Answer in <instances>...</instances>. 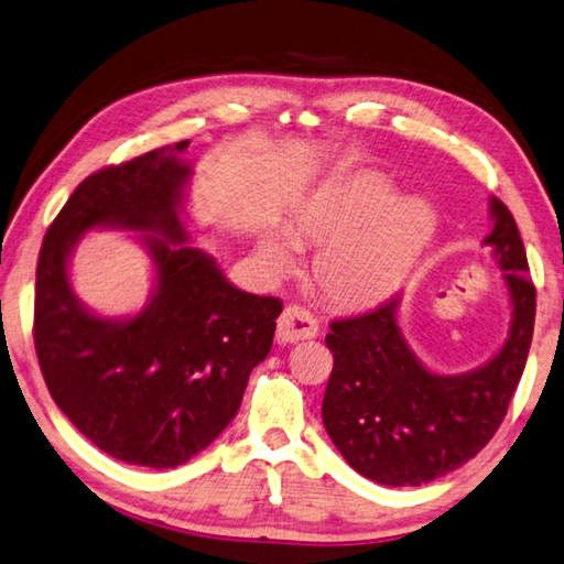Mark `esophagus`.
Returning a JSON list of instances; mask_svg holds the SVG:
<instances>
[{"instance_id":"1","label":"esophagus","mask_w":564,"mask_h":564,"mask_svg":"<svg viewBox=\"0 0 564 564\" xmlns=\"http://www.w3.org/2000/svg\"><path fill=\"white\" fill-rule=\"evenodd\" d=\"M318 334V321L314 318L311 311L303 306H289L283 308L279 318V328H275V338L281 344H296L306 341V338H314Z\"/></svg>"}]
</instances>
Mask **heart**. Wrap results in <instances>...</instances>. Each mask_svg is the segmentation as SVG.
Wrapping results in <instances>:
<instances>
[{"mask_svg":"<svg viewBox=\"0 0 564 564\" xmlns=\"http://www.w3.org/2000/svg\"><path fill=\"white\" fill-rule=\"evenodd\" d=\"M394 200L379 175H359L303 205L293 236L324 243L314 261L318 289L341 306H366L404 281L429 234V213L419 203ZM265 271L281 275L296 263V240L271 234L261 246Z\"/></svg>","mask_w":564,"mask_h":564,"instance_id":"heart-1","label":"heart"}]
</instances>
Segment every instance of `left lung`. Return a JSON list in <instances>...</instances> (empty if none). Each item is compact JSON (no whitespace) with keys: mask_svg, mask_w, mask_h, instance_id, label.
<instances>
[{"mask_svg":"<svg viewBox=\"0 0 564 564\" xmlns=\"http://www.w3.org/2000/svg\"><path fill=\"white\" fill-rule=\"evenodd\" d=\"M489 213L495 228L485 243L512 299V326L495 359L452 377L429 371L399 328V296L330 324L334 371L321 414L330 442L366 479L426 485L477 457L502 424L530 354L538 291L512 213L499 198Z\"/></svg>","mask_w":564,"mask_h":564,"instance_id":"obj_1","label":"left lung"}]
</instances>
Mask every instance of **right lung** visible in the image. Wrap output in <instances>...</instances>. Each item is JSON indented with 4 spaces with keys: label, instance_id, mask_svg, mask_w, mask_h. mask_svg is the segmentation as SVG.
Instances as JSON below:
<instances>
[{
    "label": "right lung",
    "instance_id": "right-lung-1",
    "mask_svg": "<svg viewBox=\"0 0 564 564\" xmlns=\"http://www.w3.org/2000/svg\"><path fill=\"white\" fill-rule=\"evenodd\" d=\"M187 145L85 177L47 228L34 289V348L55 404L105 454L150 469L185 464L234 422L283 308L230 285L216 258L185 243ZM93 227L143 234L156 291L138 317L102 319L72 293L66 261Z\"/></svg>",
    "mask_w": 564,
    "mask_h": 564
}]
</instances>
